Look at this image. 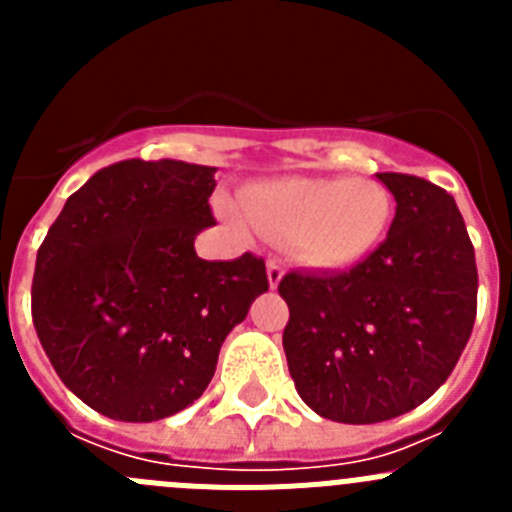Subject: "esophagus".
<instances>
[{"label": "esophagus", "instance_id": "1", "mask_svg": "<svg viewBox=\"0 0 512 512\" xmlns=\"http://www.w3.org/2000/svg\"><path fill=\"white\" fill-rule=\"evenodd\" d=\"M266 274H269L271 289L277 287L279 279L284 277V264H282V261H279V259H269V261H266Z\"/></svg>", "mask_w": 512, "mask_h": 512}]
</instances>
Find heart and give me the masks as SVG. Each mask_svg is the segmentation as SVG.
<instances>
[{"instance_id":"heart-1","label":"heart","mask_w":512,"mask_h":512,"mask_svg":"<svg viewBox=\"0 0 512 512\" xmlns=\"http://www.w3.org/2000/svg\"><path fill=\"white\" fill-rule=\"evenodd\" d=\"M243 210L228 212L238 228L289 235L302 259L338 269L361 261L382 241L392 200L374 182L297 176L248 187Z\"/></svg>"}]
</instances>
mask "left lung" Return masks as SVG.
I'll use <instances>...</instances> for the list:
<instances>
[{"label": "left lung", "mask_w": 512, "mask_h": 512, "mask_svg": "<svg viewBox=\"0 0 512 512\" xmlns=\"http://www.w3.org/2000/svg\"><path fill=\"white\" fill-rule=\"evenodd\" d=\"M390 233L346 271H289L284 354L302 400L336 423L418 408L454 372L477 318V264L446 189L384 171Z\"/></svg>", "instance_id": "obj_1"}]
</instances>
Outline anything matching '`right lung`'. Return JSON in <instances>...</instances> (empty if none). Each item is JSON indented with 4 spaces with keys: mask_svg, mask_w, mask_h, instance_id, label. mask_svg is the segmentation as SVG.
<instances>
[{
    "mask_svg": "<svg viewBox=\"0 0 512 512\" xmlns=\"http://www.w3.org/2000/svg\"><path fill=\"white\" fill-rule=\"evenodd\" d=\"M212 166L128 158L71 194L38 248L33 325L61 382L112 420L192 405L233 325L269 289L251 251L205 261Z\"/></svg>",
    "mask_w": 512,
    "mask_h": 512,
    "instance_id": "obj_1",
    "label": "right lung"
}]
</instances>
